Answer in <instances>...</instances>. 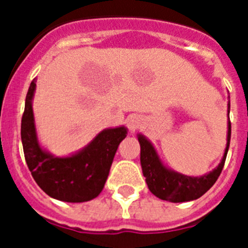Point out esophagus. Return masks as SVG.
Returning <instances> with one entry per match:
<instances>
[{
    "label": "esophagus",
    "mask_w": 248,
    "mask_h": 248,
    "mask_svg": "<svg viewBox=\"0 0 248 248\" xmlns=\"http://www.w3.org/2000/svg\"><path fill=\"white\" fill-rule=\"evenodd\" d=\"M126 125H128L130 133H135L138 129L141 128V125H143V122H141V119H140L139 117L134 115V117H130L128 120H126Z\"/></svg>",
    "instance_id": "esophagus-1"
}]
</instances>
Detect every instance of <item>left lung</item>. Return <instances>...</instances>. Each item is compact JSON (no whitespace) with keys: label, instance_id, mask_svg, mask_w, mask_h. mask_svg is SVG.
<instances>
[{"label":"left lung","instance_id":"1","mask_svg":"<svg viewBox=\"0 0 248 248\" xmlns=\"http://www.w3.org/2000/svg\"><path fill=\"white\" fill-rule=\"evenodd\" d=\"M230 98V97H229ZM227 115H230V100L227 104ZM231 139V123H227V143L220 164L202 176H189L169 169L161 161L156 149L150 140L143 134H138L140 144V164L148 187L156 198L169 202H186L201 198L220 176Z\"/></svg>","mask_w":248,"mask_h":248}]
</instances>
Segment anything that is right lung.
Returning a JSON list of instances; mask_svg holds the SVG:
<instances>
[{
	"label": "right lung",
	"instance_id": "1",
	"mask_svg": "<svg viewBox=\"0 0 248 248\" xmlns=\"http://www.w3.org/2000/svg\"><path fill=\"white\" fill-rule=\"evenodd\" d=\"M36 79L28 88L21 123L23 153L37 185L50 198L64 202H84L102 192L108 179L114 155L128 129L124 125L107 128L91 143L68 156H56L38 141L33 115Z\"/></svg>",
	"mask_w": 248,
	"mask_h": 248
}]
</instances>
